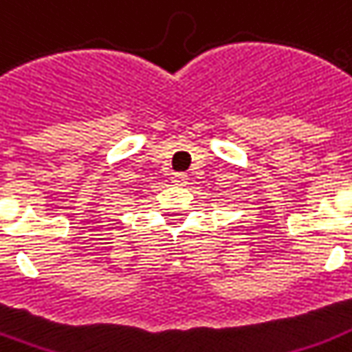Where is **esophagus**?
<instances>
[{
  "mask_svg": "<svg viewBox=\"0 0 352 352\" xmlns=\"http://www.w3.org/2000/svg\"><path fill=\"white\" fill-rule=\"evenodd\" d=\"M171 181L175 182V184H181V186H184L188 182V175L186 173H175V175L171 177Z\"/></svg>",
  "mask_w": 352,
  "mask_h": 352,
  "instance_id": "34e87169",
  "label": "esophagus"
}]
</instances>
